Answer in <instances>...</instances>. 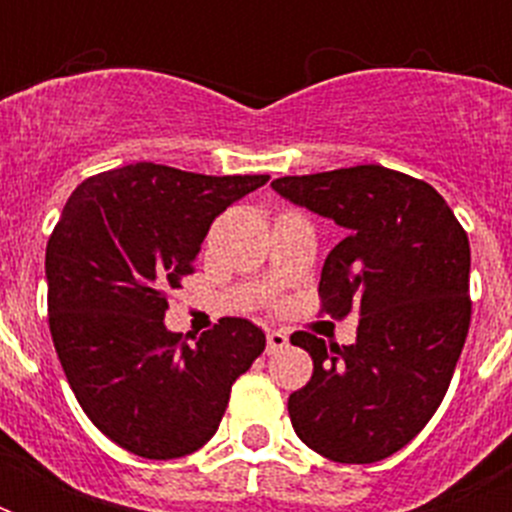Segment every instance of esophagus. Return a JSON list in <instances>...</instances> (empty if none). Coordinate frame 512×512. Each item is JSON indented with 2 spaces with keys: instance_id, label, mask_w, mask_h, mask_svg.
<instances>
[{
  "instance_id": "esophagus-1",
  "label": "esophagus",
  "mask_w": 512,
  "mask_h": 512,
  "mask_svg": "<svg viewBox=\"0 0 512 512\" xmlns=\"http://www.w3.org/2000/svg\"><path fill=\"white\" fill-rule=\"evenodd\" d=\"M265 340H268V345H265L268 356H271V353H279V350H284L289 345L287 332H279V329H268V337H265Z\"/></svg>"
}]
</instances>
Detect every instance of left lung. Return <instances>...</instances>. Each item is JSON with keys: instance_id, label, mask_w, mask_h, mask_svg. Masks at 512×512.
Segmentation results:
<instances>
[{"instance_id": "obj_1", "label": "left lung", "mask_w": 512, "mask_h": 512, "mask_svg": "<svg viewBox=\"0 0 512 512\" xmlns=\"http://www.w3.org/2000/svg\"><path fill=\"white\" fill-rule=\"evenodd\" d=\"M292 204L332 217L345 239L324 260L321 311H356L353 345L295 332L313 377L289 396L305 446L369 465L404 449L436 414L470 327V244L444 196L380 164L273 180Z\"/></svg>"}]
</instances>
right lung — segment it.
I'll use <instances>...</instances> for the list:
<instances>
[{
    "label": "right lung",
    "instance_id": "right-lung-1",
    "mask_svg": "<svg viewBox=\"0 0 512 512\" xmlns=\"http://www.w3.org/2000/svg\"><path fill=\"white\" fill-rule=\"evenodd\" d=\"M268 175H196L138 162L87 177L44 255L50 335L76 401L114 444L175 460L215 436L263 329L220 319L196 342L164 327L209 225Z\"/></svg>",
    "mask_w": 512,
    "mask_h": 512
}]
</instances>
